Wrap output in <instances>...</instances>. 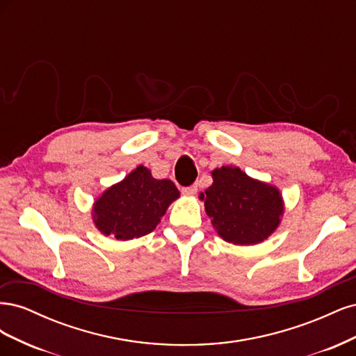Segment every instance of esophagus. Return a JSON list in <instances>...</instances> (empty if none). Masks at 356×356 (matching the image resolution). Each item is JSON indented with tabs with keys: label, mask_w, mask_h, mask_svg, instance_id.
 Wrapping results in <instances>:
<instances>
[{
	"label": "esophagus",
	"mask_w": 356,
	"mask_h": 356,
	"mask_svg": "<svg viewBox=\"0 0 356 356\" xmlns=\"http://www.w3.org/2000/svg\"><path fill=\"white\" fill-rule=\"evenodd\" d=\"M196 193H197V186H190V187L182 188V195L186 196H195Z\"/></svg>",
	"instance_id": "esophagus-1"
}]
</instances>
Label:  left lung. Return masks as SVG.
<instances>
[{
	"instance_id": "1",
	"label": "left lung",
	"mask_w": 356,
	"mask_h": 356,
	"mask_svg": "<svg viewBox=\"0 0 356 356\" xmlns=\"http://www.w3.org/2000/svg\"><path fill=\"white\" fill-rule=\"evenodd\" d=\"M212 179V186L199 197L204 200L213 229L225 242L255 245L277 229L284 200L276 187L233 166L213 169Z\"/></svg>"
}]
</instances>
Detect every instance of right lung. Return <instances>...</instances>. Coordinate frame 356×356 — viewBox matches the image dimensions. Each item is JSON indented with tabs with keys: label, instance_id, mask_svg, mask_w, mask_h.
I'll return each instance as SVG.
<instances>
[{
	"label": "right lung",
	"instance_id": "right-lung-1",
	"mask_svg": "<svg viewBox=\"0 0 356 356\" xmlns=\"http://www.w3.org/2000/svg\"><path fill=\"white\" fill-rule=\"evenodd\" d=\"M179 197L170 179H156L145 166H138L117 182L93 204V222L105 236L118 241L141 238L152 233Z\"/></svg>",
	"mask_w": 356,
	"mask_h": 356
}]
</instances>
